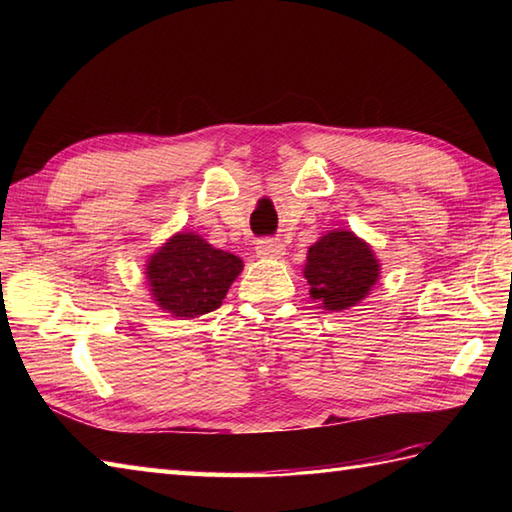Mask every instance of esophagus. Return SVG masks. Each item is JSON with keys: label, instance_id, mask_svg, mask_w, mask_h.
<instances>
[{"label": "esophagus", "instance_id": "esophagus-1", "mask_svg": "<svg viewBox=\"0 0 512 512\" xmlns=\"http://www.w3.org/2000/svg\"><path fill=\"white\" fill-rule=\"evenodd\" d=\"M257 255L259 257H268V259H279L286 255V248L277 239H262V242H257Z\"/></svg>", "mask_w": 512, "mask_h": 512}]
</instances>
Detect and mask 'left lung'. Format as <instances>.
<instances>
[{"label": "left lung", "instance_id": "obj_1", "mask_svg": "<svg viewBox=\"0 0 512 512\" xmlns=\"http://www.w3.org/2000/svg\"><path fill=\"white\" fill-rule=\"evenodd\" d=\"M310 299L323 310L358 306L380 277V264L372 246L352 231H330L308 248L306 268Z\"/></svg>", "mask_w": 512, "mask_h": 512}]
</instances>
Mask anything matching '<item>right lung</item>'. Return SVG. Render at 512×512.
Masks as SVG:
<instances>
[{
  "label": "right lung",
  "instance_id": "1",
  "mask_svg": "<svg viewBox=\"0 0 512 512\" xmlns=\"http://www.w3.org/2000/svg\"><path fill=\"white\" fill-rule=\"evenodd\" d=\"M242 259L195 233H176L147 262L151 297L173 317L195 319L222 306Z\"/></svg>",
  "mask_w": 512,
  "mask_h": 512
}]
</instances>
